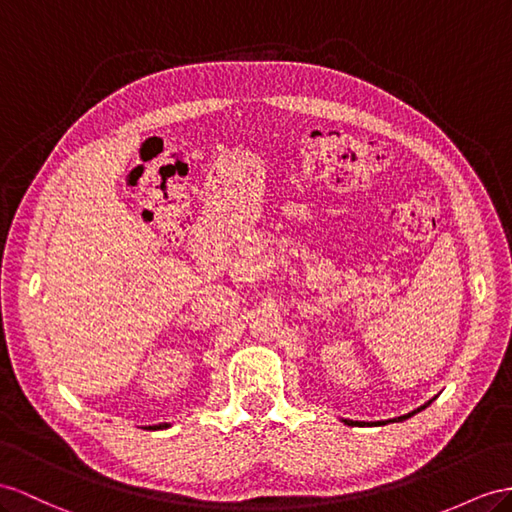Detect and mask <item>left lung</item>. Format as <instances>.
I'll return each instance as SVG.
<instances>
[{
	"label": "left lung",
	"instance_id": "left-lung-1",
	"mask_svg": "<svg viewBox=\"0 0 512 512\" xmlns=\"http://www.w3.org/2000/svg\"><path fill=\"white\" fill-rule=\"evenodd\" d=\"M435 398H437V396H435ZM435 398H432V400H435ZM432 400H428V402H426L424 406H419V409H415V411H411V413H406V415H400V417H393V419H389V422H404V419H409V417H413L415 413H419V411H424V409H426V406H428V404H430ZM344 422H346V424H355V422H350V419H344ZM363 424H365V422H363ZM363 424H361V426H363ZM372 424H376V426H383L385 422H372Z\"/></svg>",
	"mask_w": 512,
	"mask_h": 512
}]
</instances>
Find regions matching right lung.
I'll use <instances>...</instances> for the list:
<instances>
[{"label":"right lung","mask_w":512,"mask_h":512,"mask_svg":"<svg viewBox=\"0 0 512 512\" xmlns=\"http://www.w3.org/2000/svg\"><path fill=\"white\" fill-rule=\"evenodd\" d=\"M170 424H157V426H149L151 430H162V428H168Z\"/></svg>","instance_id":"1"}]
</instances>
